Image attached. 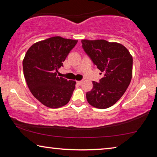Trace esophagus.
<instances>
[{
	"label": "esophagus",
	"mask_w": 157,
	"mask_h": 157,
	"mask_svg": "<svg viewBox=\"0 0 157 157\" xmlns=\"http://www.w3.org/2000/svg\"><path fill=\"white\" fill-rule=\"evenodd\" d=\"M82 83H83V81L81 80V81H77V84H79V85H81Z\"/></svg>",
	"instance_id": "1"
}]
</instances>
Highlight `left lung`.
I'll use <instances>...</instances> for the list:
<instances>
[{"label":"left lung","mask_w":157,"mask_h":157,"mask_svg":"<svg viewBox=\"0 0 157 157\" xmlns=\"http://www.w3.org/2000/svg\"><path fill=\"white\" fill-rule=\"evenodd\" d=\"M82 48L104 77L93 82L86 99L93 107L107 109L120 100L128 88L132 77L133 59L121 44L100 40H82Z\"/></svg>","instance_id":"1"}]
</instances>
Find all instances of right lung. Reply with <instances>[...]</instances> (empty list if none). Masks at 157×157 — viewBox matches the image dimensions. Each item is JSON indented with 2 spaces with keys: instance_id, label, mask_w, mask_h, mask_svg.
<instances>
[{
  "instance_id": "add662e5",
  "label": "right lung",
  "mask_w": 157,
  "mask_h": 157,
  "mask_svg": "<svg viewBox=\"0 0 157 157\" xmlns=\"http://www.w3.org/2000/svg\"><path fill=\"white\" fill-rule=\"evenodd\" d=\"M77 43L78 40L53 36L34 44L26 52L23 68L28 86L34 97L48 107H63L72 96L75 82L57 73Z\"/></svg>"
}]
</instances>
